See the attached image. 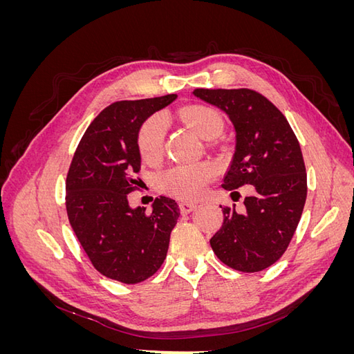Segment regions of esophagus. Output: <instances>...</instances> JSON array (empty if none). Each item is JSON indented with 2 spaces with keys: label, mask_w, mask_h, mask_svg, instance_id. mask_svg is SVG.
<instances>
[{
  "label": "esophagus",
  "mask_w": 354,
  "mask_h": 354,
  "mask_svg": "<svg viewBox=\"0 0 354 354\" xmlns=\"http://www.w3.org/2000/svg\"><path fill=\"white\" fill-rule=\"evenodd\" d=\"M196 209V203H192V202H181L180 203V211L181 214H190L192 211Z\"/></svg>",
  "instance_id": "obj_1"
}]
</instances>
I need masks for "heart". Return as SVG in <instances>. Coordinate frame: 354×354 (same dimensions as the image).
Instances as JSON below:
<instances>
[{"mask_svg": "<svg viewBox=\"0 0 354 354\" xmlns=\"http://www.w3.org/2000/svg\"><path fill=\"white\" fill-rule=\"evenodd\" d=\"M180 118L201 138L217 137L223 128L220 113L203 104H194L181 109ZM167 134V120L164 115L155 113L138 128L137 146L146 160H155L162 153ZM216 169L209 164H189L171 167L158 176V186L165 194L180 199H198L205 192Z\"/></svg>", "mask_w": 354, "mask_h": 354, "instance_id": "obj_1", "label": "heart"}]
</instances>
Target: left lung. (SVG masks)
Wrapping results in <instances>:
<instances>
[{
  "instance_id": "left-lung-1",
  "label": "left lung",
  "mask_w": 354,
  "mask_h": 354,
  "mask_svg": "<svg viewBox=\"0 0 354 354\" xmlns=\"http://www.w3.org/2000/svg\"><path fill=\"white\" fill-rule=\"evenodd\" d=\"M194 94L220 108L236 131L223 187H254L242 212L221 207L223 226L211 238V248L234 270H264L283 255L301 218L307 196L301 147L283 113L260 93L196 88Z\"/></svg>"
}]
</instances>
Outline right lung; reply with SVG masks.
<instances>
[{
  "instance_id": "add662e5",
  "label": "right lung",
  "mask_w": 354,
  "mask_h": 354,
  "mask_svg": "<svg viewBox=\"0 0 354 354\" xmlns=\"http://www.w3.org/2000/svg\"><path fill=\"white\" fill-rule=\"evenodd\" d=\"M176 94L115 102L84 133L66 177L71 226L95 270L122 283H138L162 266L180 217L174 199L156 198L152 212L131 208L128 194L140 171L138 128L176 100Z\"/></svg>"
}]
</instances>
